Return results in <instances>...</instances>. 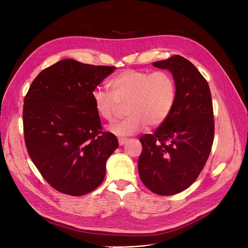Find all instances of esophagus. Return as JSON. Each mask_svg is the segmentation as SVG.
<instances>
[{
  "label": "esophagus",
  "mask_w": 248,
  "mask_h": 248,
  "mask_svg": "<svg viewBox=\"0 0 248 248\" xmlns=\"http://www.w3.org/2000/svg\"><path fill=\"white\" fill-rule=\"evenodd\" d=\"M126 141H127V139H125V138H119V144H120V146L125 144Z\"/></svg>",
  "instance_id": "esophagus-1"
}]
</instances>
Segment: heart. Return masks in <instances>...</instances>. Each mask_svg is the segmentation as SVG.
I'll use <instances>...</instances> for the list:
<instances>
[{
  "mask_svg": "<svg viewBox=\"0 0 248 248\" xmlns=\"http://www.w3.org/2000/svg\"><path fill=\"white\" fill-rule=\"evenodd\" d=\"M108 86L110 93L102 89L93 92L94 109L101 120L111 124L120 113V106L125 105L127 117L110 126V131L118 136L135 134L146 125H161L173 108L176 88L168 70L124 69L109 80Z\"/></svg>",
  "mask_w": 248,
  "mask_h": 248,
  "instance_id": "heart-1",
  "label": "heart"
}]
</instances>
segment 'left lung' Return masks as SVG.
Wrapping results in <instances>:
<instances>
[{"label": "left lung", "mask_w": 248, "mask_h": 248, "mask_svg": "<svg viewBox=\"0 0 248 248\" xmlns=\"http://www.w3.org/2000/svg\"><path fill=\"white\" fill-rule=\"evenodd\" d=\"M153 65L172 74L176 95L165 123L139 138L138 172L152 192L173 195L195 182L208 160L215 132L213 104L207 80L186 58L174 55Z\"/></svg>", "instance_id": "8db88e82"}]
</instances>
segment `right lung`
<instances>
[{
    "mask_svg": "<svg viewBox=\"0 0 248 248\" xmlns=\"http://www.w3.org/2000/svg\"><path fill=\"white\" fill-rule=\"evenodd\" d=\"M62 60L32 81L23 105L25 146L44 180L72 196L87 194L104 181L117 137L102 131L93 91L115 70Z\"/></svg>",
    "mask_w": 248,
    "mask_h": 248,
    "instance_id": "obj_1",
    "label": "right lung"
}]
</instances>
